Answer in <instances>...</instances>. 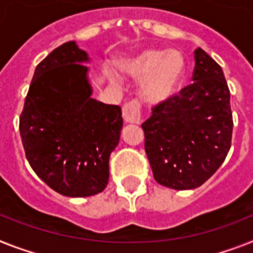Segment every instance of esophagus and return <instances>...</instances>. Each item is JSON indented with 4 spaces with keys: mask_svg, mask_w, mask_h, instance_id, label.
Here are the masks:
<instances>
[{
    "mask_svg": "<svg viewBox=\"0 0 253 253\" xmlns=\"http://www.w3.org/2000/svg\"><path fill=\"white\" fill-rule=\"evenodd\" d=\"M123 118L126 123L138 124L141 122V104L138 101L131 99L123 106Z\"/></svg>",
    "mask_w": 253,
    "mask_h": 253,
    "instance_id": "obj_1",
    "label": "esophagus"
}]
</instances>
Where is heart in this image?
Segmentation results:
<instances>
[{"label": "heart", "mask_w": 253, "mask_h": 253, "mask_svg": "<svg viewBox=\"0 0 253 253\" xmlns=\"http://www.w3.org/2000/svg\"><path fill=\"white\" fill-rule=\"evenodd\" d=\"M123 74L142 80V94L150 102H163L172 97L182 80L185 59L177 50H145L120 63ZM115 81V76L107 72Z\"/></svg>", "instance_id": "b5f03b06"}]
</instances>
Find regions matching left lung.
I'll use <instances>...</instances> for the list:
<instances>
[{
    "label": "left lung",
    "instance_id": "1",
    "mask_svg": "<svg viewBox=\"0 0 253 253\" xmlns=\"http://www.w3.org/2000/svg\"><path fill=\"white\" fill-rule=\"evenodd\" d=\"M191 80L193 84L152 107L142 124L154 178L174 190L203 185L231 146L230 90L222 68L200 47L195 50Z\"/></svg>",
    "mask_w": 253,
    "mask_h": 253
}]
</instances>
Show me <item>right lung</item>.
<instances>
[{"mask_svg": "<svg viewBox=\"0 0 253 253\" xmlns=\"http://www.w3.org/2000/svg\"><path fill=\"white\" fill-rule=\"evenodd\" d=\"M87 54L70 41L40 62L19 130L27 160L54 191L90 197L107 186L110 155L123 128L122 108L91 98Z\"/></svg>", "mask_w": 253, "mask_h": 253, "instance_id": "obj_1", "label": "right lung"}]
</instances>
